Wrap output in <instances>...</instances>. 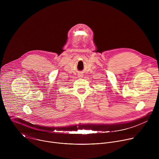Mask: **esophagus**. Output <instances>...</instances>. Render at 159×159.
<instances>
[{"instance_id":"34e87169","label":"esophagus","mask_w":159,"mask_h":159,"mask_svg":"<svg viewBox=\"0 0 159 159\" xmlns=\"http://www.w3.org/2000/svg\"><path fill=\"white\" fill-rule=\"evenodd\" d=\"M79 77H82V75H79Z\"/></svg>"}]
</instances>
